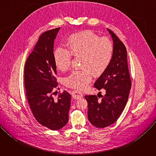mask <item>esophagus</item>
Here are the masks:
<instances>
[{
	"mask_svg": "<svg viewBox=\"0 0 156 156\" xmlns=\"http://www.w3.org/2000/svg\"><path fill=\"white\" fill-rule=\"evenodd\" d=\"M72 96L74 99H79L83 98V93L78 90H74L72 92Z\"/></svg>",
	"mask_w": 156,
	"mask_h": 156,
	"instance_id": "esophagus-1",
	"label": "esophagus"
}]
</instances>
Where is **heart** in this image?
I'll list each match as a JSON object with an SVG mask.
<instances>
[{
  "label": "heart",
  "instance_id": "heart-1",
  "mask_svg": "<svg viewBox=\"0 0 156 156\" xmlns=\"http://www.w3.org/2000/svg\"><path fill=\"white\" fill-rule=\"evenodd\" d=\"M65 48H57L54 52L56 67L65 72L71 65L72 55L81 57V70L72 72L63 78V84L70 87L83 90L92 80L93 73H104L112 62L113 44L106 37H100L91 30L73 33L66 40Z\"/></svg>",
  "mask_w": 156,
  "mask_h": 156
}]
</instances>
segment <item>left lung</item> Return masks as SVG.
Segmentation results:
<instances>
[{"mask_svg":"<svg viewBox=\"0 0 156 156\" xmlns=\"http://www.w3.org/2000/svg\"><path fill=\"white\" fill-rule=\"evenodd\" d=\"M114 42V55L108 67L95 82L99 90L105 94L98 99L96 95L85 96L87 102V116L90 123L103 128L115 122L126 104L131 86L126 49L123 43L112 31L107 29ZM100 98V97H99Z\"/></svg>","mask_w":156,"mask_h":156,"instance_id":"obj_1","label":"left lung"}]
</instances>
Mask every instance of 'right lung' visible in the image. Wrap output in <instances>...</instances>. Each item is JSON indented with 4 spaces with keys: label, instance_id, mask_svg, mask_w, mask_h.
I'll return each instance as SVG.
<instances>
[{
    "label": "right lung",
    "instance_id": "obj_1",
    "mask_svg": "<svg viewBox=\"0 0 156 156\" xmlns=\"http://www.w3.org/2000/svg\"><path fill=\"white\" fill-rule=\"evenodd\" d=\"M60 28L44 32L25 65L26 95L31 112L39 123L51 130L62 128L69 121L71 95L66 91L52 96L57 86L54 60V42Z\"/></svg>",
    "mask_w": 156,
    "mask_h": 156
}]
</instances>
